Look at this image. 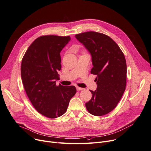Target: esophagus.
<instances>
[{"label": "esophagus", "instance_id": "esophagus-1", "mask_svg": "<svg viewBox=\"0 0 151 151\" xmlns=\"http://www.w3.org/2000/svg\"><path fill=\"white\" fill-rule=\"evenodd\" d=\"M76 89H77V91H82V90L84 89V88H80V87H77V88H76Z\"/></svg>", "mask_w": 151, "mask_h": 151}]
</instances>
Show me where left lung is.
Masks as SVG:
<instances>
[{"label": "left lung", "mask_w": 151, "mask_h": 151, "mask_svg": "<svg viewBox=\"0 0 151 151\" xmlns=\"http://www.w3.org/2000/svg\"><path fill=\"white\" fill-rule=\"evenodd\" d=\"M76 39L89 52L96 75L97 88L85 106L92 115L100 116L112 111L119 102L125 90L127 64L121 48L111 38L96 32L76 35Z\"/></svg>", "instance_id": "1"}]
</instances>
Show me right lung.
Returning a JSON list of instances; mask_svg holds the SVG:
<instances>
[{"mask_svg":"<svg viewBox=\"0 0 151 151\" xmlns=\"http://www.w3.org/2000/svg\"><path fill=\"white\" fill-rule=\"evenodd\" d=\"M70 40V36L40 37L22 59L21 76L26 94L35 109L49 118L63 114L76 93L74 86L56 85L61 69L60 53Z\"/></svg>","mask_w":151,"mask_h":151,"instance_id":"obj_1","label":"right lung"}]
</instances>
